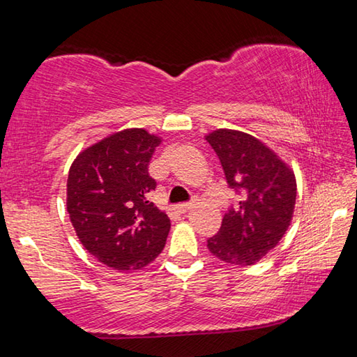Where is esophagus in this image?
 I'll list each match as a JSON object with an SVG mask.
<instances>
[{
  "mask_svg": "<svg viewBox=\"0 0 357 357\" xmlns=\"http://www.w3.org/2000/svg\"><path fill=\"white\" fill-rule=\"evenodd\" d=\"M192 209V203H181V204H176V211L181 214H185L189 213V211Z\"/></svg>",
  "mask_w": 357,
  "mask_h": 357,
  "instance_id": "34e87169",
  "label": "esophagus"
}]
</instances>
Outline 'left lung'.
Returning <instances> with one entry per match:
<instances>
[{
    "label": "left lung",
    "mask_w": 357,
    "mask_h": 357,
    "mask_svg": "<svg viewBox=\"0 0 357 357\" xmlns=\"http://www.w3.org/2000/svg\"><path fill=\"white\" fill-rule=\"evenodd\" d=\"M204 138L219 157L228 185L241 193L238 206L223 215L219 233L208 239V249L229 264H255L291 225L294 172L268 144L245 132L217 129Z\"/></svg>",
    "instance_id": "8db88e82"
}]
</instances>
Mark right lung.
I'll return each mask as SVG.
<instances>
[{"label": "right lung", "mask_w": 357, "mask_h": 357, "mask_svg": "<svg viewBox=\"0 0 357 357\" xmlns=\"http://www.w3.org/2000/svg\"><path fill=\"white\" fill-rule=\"evenodd\" d=\"M162 137L124 129L84 148L69 168L68 213L80 243L102 264L142 269L164 250L170 219L148 200V167Z\"/></svg>", "instance_id": "1"}]
</instances>
